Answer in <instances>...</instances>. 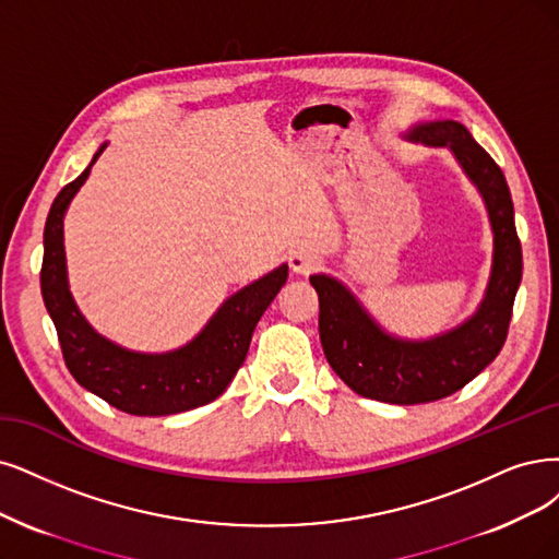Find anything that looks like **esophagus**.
<instances>
[{
  "mask_svg": "<svg viewBox=\"0 0 559 559\" xmlns=\"http://www.w3.org/2000/svg\"><path fill=\"white\" fill-rule=\"evenodd\" d=\"M320 264H322L320 255L313 251H306V248H299V251H295L290 255V269L295 274H301V276L313 274Z\"/></svg>",
  "mask_w": 559,
  "mask_h": 559,
  "instance_id": "obj_1",
  "label": "esophagus"
}]
</instances>
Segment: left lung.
I'll use <instances>...</instances> for the list:
<instances>
[{
    "instance_id": "1",
    "label": "left lung",
    "mask_w": 559,
    "mask_h": 559,
    "mask_svg": "<svg viewBox=\"0 0 559 559\" xmlns=\"http://www.w3.org/2000/svg\"><path fill=\"white\" fill-rule=\"evenodd\" d=\"M403 138L449 150L486 204L492 264L477 311L442 334L403 338L386 332L336 276L313 274L311 285L320 297L322 349L334 373L364 399L417 405L456 394L500 355L523 276V253L507 179L461 121H419Z\"/></svg>"
}]
</instances>
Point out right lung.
<instances>
[{"label": "right lung", "instance_id": "obj_1", "mask_svg": "<svg viewBox=\"0 0 559 559\" xmlns=\"http://www.w3.org/2000/svg\"><path fill=\"white\" fill-rule=\"evenodd\" d=\"M106 147L108 142H103L85 173L67 183L50 206L44 230L40 295L55 322L64 361L80 386L135 417L179 415L212 403L233 382L258 320L287 281V264H278L227 297L189 343L168 353H138L98 334L71 295L64 216Z\"/></svg>", "mask_w": 559, "mask_h": 559}]
</instances>
